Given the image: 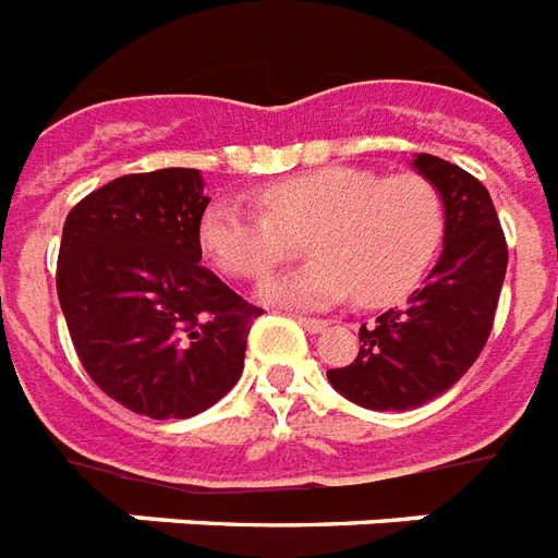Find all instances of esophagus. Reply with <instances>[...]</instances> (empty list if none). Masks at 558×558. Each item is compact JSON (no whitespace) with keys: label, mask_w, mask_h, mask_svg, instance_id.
I'll return each instance as SVG.
<instances>
[{"label":"esophagus","mask_w":558,"mask_h":558,"mask_svg":"<svg viewBox=\"0 0 558 558\" xmlns=\"http://www.w3.org/2000/svg\"><path fill=\"white\" fill-rule=\"evenodd\" d=\"M296 323H300L302 328L311 333H319L328 328V319H314V316H296Z\"/></svg>","instance_id":"esophagus-1"}]
</instances>
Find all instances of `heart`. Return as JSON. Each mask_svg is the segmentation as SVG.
<instances>
[{
  "instance_id": "b5f03b06",
  "label": "heart",
  "mask_w": 558,
  "mask_h": 558,
  "mask_svg": "<svg viewBox=\"0 0 558 558\" xmlns=\"http://www.w3.org/2000/svg\"><path fill=\"white\" fill-rule=\"evenodd\" d=\"M262 213L233 198L207 204L198 244L221 274L265 279L276 265L316 253L307 267L265 288L288 305H328L354 296L377 307L398 302L429 270L447 233V202L421 172L377 175L363 167H323L258 186Z\"/></svg>"
}]
</instances>
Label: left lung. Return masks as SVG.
Wrapping results in <instances>:
<instances>
[{"instance_id":"obj_1","label":"left lung","mask_w":558,"mask_h":558,"mask_svg":"<svg viewBox=\"0 0 558 558\" xmlns=\"http://www.w3.org/2000/svg\"><path fill=\"white\" fill-rule=\"evenodd\" d=\"M414 167L447 202L444 253L405 307L360 328L354 363L328 372L342 398L374 412L417 409L470 372L493 331L507 274V239L487 186L435 155L421 153Z\"/></svg>"}]
</instances>
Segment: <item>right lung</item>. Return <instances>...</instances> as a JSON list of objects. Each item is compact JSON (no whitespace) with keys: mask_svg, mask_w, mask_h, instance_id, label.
Segmentation results:
<instances>
[{"mask_svg":"<svg viewBox=\"0 0 558 558\" xmlns=\"http://www.w3.org/2000/svg\"><path fill=\"white\" fill-rule=\"evenodd\" d=\"M198 169L109 181L71 209L57 296L88 377L153 421L193 417L242 377L262 307L202 265Z\"/></svg>","mask_w":558,"mask_h":558,"instance_id":"right-lung-1","label":"right lung"}]
</instances>
